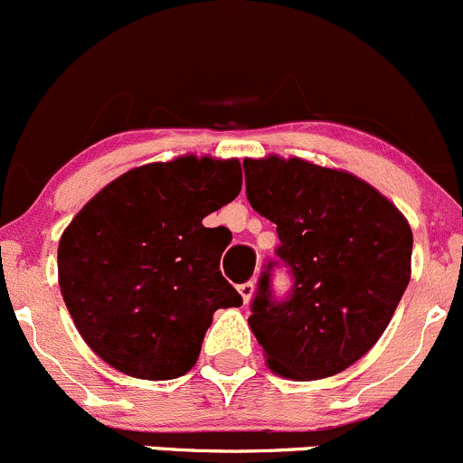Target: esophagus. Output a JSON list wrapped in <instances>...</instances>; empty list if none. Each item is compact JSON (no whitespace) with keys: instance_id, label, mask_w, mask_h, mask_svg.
Instances as JSON below:
<instances>
[{"instance_id":"obj_1","label":"esophagus","mask_w":463,"mask_h":463,"mask_svg":"<svg viewBox=\"0 0 463 463\" xmlns=\"http://www.w3.org/2000/svg\"><path fill=\"white\" fill-rule=\"evenodd\" d=\"M255 288H257L255 281H246V284L237 286V290H240V295H241V299H244V304H250L252 295H255Z\"/></svg>"}]
</instances>
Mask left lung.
Listing matches in <instances>:
<instances>
[{
  "label": "left lung",
  "instance_id": "8db88e82",
  "mask_svg": "<svg viewBox=\"0 0 463 463\" xmlns=\"http://www.w3.org/2000/svg\"><path fill=\"white\" fill-rule=\"evenodd\" d=\"M246 194L277 223V255L295 277L272 304L269 272L248 317L275 374L333 377L371 350L411 281L412 231L395 203L342 168L301 157L244 159Z\"/></svg>",
  "mask_w": 463,
  "mask_h": 463
}]
</instances>
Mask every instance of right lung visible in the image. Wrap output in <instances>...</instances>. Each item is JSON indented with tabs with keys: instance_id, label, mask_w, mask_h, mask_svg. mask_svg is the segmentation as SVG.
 Listing matches in <instances>:
<instances>
[{
	"instance_id": "add662e5",
	"label": "right lung",
	"mask_w": 463,
	"mask_h": 463,
	"mask_svg": "<svg viewBox=\"0 0 463 463\" xmlns=\"http://www.w3.org/2000/svg\"><path fill=\"white\" fill-rule=\"evenodd\" d=\"M241 191L237 157L179 155L126 170L72 217L57 248L64 304L115 371L164 382L197 364L217 308L241 297L222 277L203 217Z\"/></svg>"
}]
</instances>
